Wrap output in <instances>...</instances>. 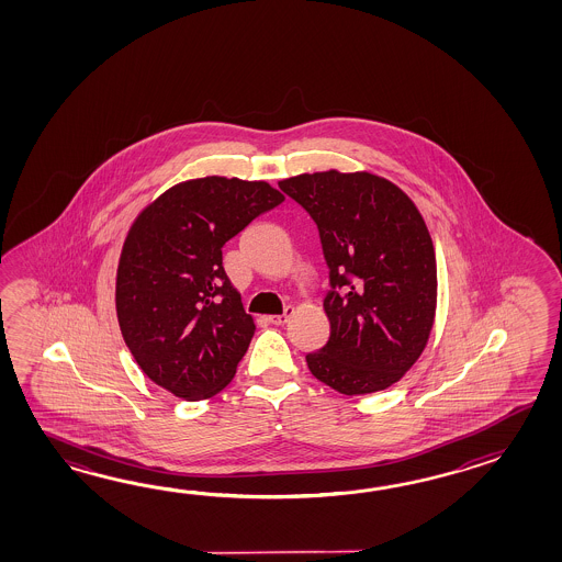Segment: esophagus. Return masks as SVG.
Wrapping results in <instances>:
<instances>
[{
	"label": "esophagus",
	"instance_id": "esophagus-1",
	"mask_svg": "<svg viewBox=\"0 0 562 562\" xmlns=\"http://www.w3.org/2000/svg\"><path fill=\"white\" fill-rule=\"evenodd\" d=\"M293 307H285V311H283V315H271L269 317V322L273 323V325H283V323L289 322V317L293 315Z\"/></svg>",
	"mask_w": 562,
	"mask_h": 562
}]
</instances>
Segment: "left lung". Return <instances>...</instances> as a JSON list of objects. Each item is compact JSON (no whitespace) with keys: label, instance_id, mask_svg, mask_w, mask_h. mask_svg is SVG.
Listing matches in <instances>:
<instances>
[{"label":"left lung","instance_id":"1","mask_svg":"<svg viewBox=\"0 0 562 562\" xmlns=\"http://www.w3.org/2000/svg\"><path fill=\"white\" fill-rule=\"evenodd\" d=\"M319 228L329 285L327 344L307 353L319 382L373 394L406 373L428 344L436 315V252L416 204L370 172H313L281 180Z\"/></svg>","mask_w":562,"mask_h":562}]
</instances>
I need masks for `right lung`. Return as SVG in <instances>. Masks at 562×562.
<instances>
[{
    "mask_svg": "<svg viewBox=\"0 0 562 562\" xmlns=\"http://www.w3.org/2000/svg\"><path fill=\"white\" fill-rule=\"evenodd\" d=\"M285 201L263 180H187L148 204L124 240L120 331L140 370L196 402L235 378L255 323L223 267V245Z\"/></svg>",
    "mask_w": 562,
    "mask_h": 562,
    "instance_id": "obj_1",
    "label": "right lung"
}]
</instances>
